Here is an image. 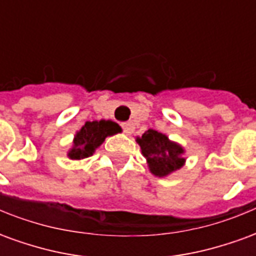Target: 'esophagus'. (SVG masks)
Wrapping results in <instances>:
<instances>
[{"instance_id":"34e87169","label":"esophagus","mask_w":256,"mask_h":256,"mask_svg":"<svg viewBox=\"0 0 256 256\" xmlns=\"http://www.w3.org/2000/svg\"><path fill=\"white\" fill-rule=\"evenodd\" d=\"M123 132L128 134V136H130V134L133 133L134 132V124L132 122H126L123 123Z\"/></svg>"}]
</instances>
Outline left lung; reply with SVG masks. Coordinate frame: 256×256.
<instances>
[{"instance_id":"1","label":"left lung","mask_w":256,"mask_h":256,"mask_svg":"<svg viewBox=\"0 0 256 256\" xmlns=\"http://www.w3.org/2000/svg\"><path fill=\"white\" fill-rule=\"evenodd\" d=\"M136 141L146 159L150 172L155 177H167L180 170L186 162L184 158L185 150L182 145L172 141L166 134L150 128L141 137H137Z\"/></svg>"}]
</instances>
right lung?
Instances as JSON below:
<instances>
[{
	"mask_svg": "<svg viewBox=\"0 0 256 256\" xmlns=\"http://www.w3.org/2000/svg\"><path fill=\"white\" fill-rule=\"evenodd\" d=\"M118 133H122V128L112 120H93L84 123L75 133L72 145L68 150L67 156L72 160H82L89 158L96 152L106 137H111Z\"/></svg>",
	"mask_w": 256,
	"mask_h": 256,
	"instance_id": "1",
	"label": "right lung"
}]
</instances>
